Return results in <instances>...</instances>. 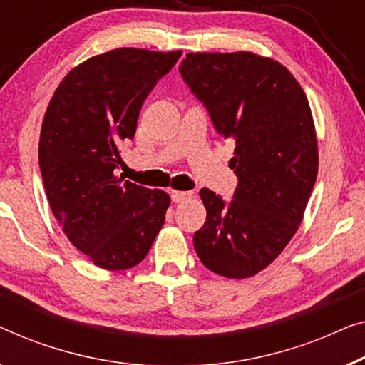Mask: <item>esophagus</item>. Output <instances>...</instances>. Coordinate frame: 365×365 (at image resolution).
<instances>
[{
	"mask_svg": "<svg viewBox=\"0 0 365 365\" xmlns=\"http://www.w3.org/2000/svg\"><path fill=\"white\" fill-rule=\"evenodd\" d=\"M192 192H175V190H173V192L170 193V197H172V202L173 203H182V202H185V200H188L190 197H192Z\"/></svg>",
	"mask_w": 365,
	"mask_h": 365,
	"instance_id": "esophagus-1",
	"label": "esophagus"
}]
</instances>
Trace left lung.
I'll return each instance as SVG.
<instances>
[{
    "instance_id": "1",
    "label": "left lung",
    "mask_w": 365,
    "mask_h": 365,
    "mask_svg": "<svg viewBox=\"0 0 365 365\" xmlns=\"http://www.w3.org/2000/svg\"><path fill=\"white\" fill-rule=\"evenodd\" d=\"M215 129L235 143L232 202L202 188L207 222L193 235L198 258L225 278L258 274L302 222L317 177V138L307 97L278 61L238 53H190L180 64Z\"/></svg>"
}]
</instances>
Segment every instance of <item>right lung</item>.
Returning <instances> with one entry per match:
<instances>
[{
    "mask_svg": "<svg viewBox=\"0 0 365 365\" xmlns=\"http://www.w3.org/2000/svg\"><path fill=\"white\" fill-rule=\"evenodd\" d=\"M180 56L137 48L94 56L69 71L44 114L39 168L51 210L102 269L140 263L165 222L170 197L124 180L117 168L143 101Z\"/></svg>",
    "mask_w": 365,
    "mask_h": 365,
    "instance_id": "right-lung-1",
    "label": "right lung"
}]
</instances>
